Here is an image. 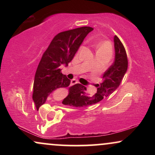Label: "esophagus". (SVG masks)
I'll return each mask as SVG.
<instances>
[{"label": "esophagus", "instance_id": "1", "mask_svg": "<svg viewBox=\"0 0 155 155\" xmlns=\"http://www.w3.org/2000/svg\"><path fill=\"white\" fill-rule=\"evenodd\" d=\"M78 83V81L76 79H72L71 81V85H74V84H76Z\"/></svg>", "mask_w": 155, "mask_h": 155}]
</instances>
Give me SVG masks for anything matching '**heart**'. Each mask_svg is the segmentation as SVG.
Instances as JSON below:
<instances>
[{
    "label": "heart",
    "mask_w": 155,
    "mask_h": 155,
    "mask_svg": "<svg viewBox=\"0 0 155 155\" xmlns=\"http://www.w3.org/2000/svg\"><path fill=\"white\" fill-rule=\"evenodd\" d=\"M97 51H108V52H111V44L107 41H104L100 42V43L97 44L96 45Z\"/></svg>",
    "instance_id": "1"
}]
</instances>
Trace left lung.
I'll list each match as a JSON object with an SVG mask.
<instances>
[{
	"instance_id": "1",
	"label": "left lung",
	"mask_w": 155,
	"mask_h": 155,
	"mask_svg": "<svg viewBox=\"0 0 155 155\" xmlns=\"http://www.w3.org/2000/svg\"><path fill=\"white\" fill-rule=\"evenodd\" d=\"M115 49V58L112 65L103 75V82L97 87V92L90 95L87 92V87L80 84H76L69 88L68 95L63 101V104L74 107H85L97 104L111 95L120 86L124 74L127 70V53L123 44L118 37H114Z\"/></svg>"
}]
</instances>
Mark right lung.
Masks as SVG:
<instances>
[{"instance_id":"right-lung-1","label":"right lung","mask_w":155,"mask_h":155,"mask_svg":"<svg viewBox=\"0 0 155 155\" xmlns=\"http://www.w3.org/2000/svg\"><path fill=\"white\" fill-rule=\"evenodd\" d=\"M92 30L91 27H81L61 32L52 39L35 72L33 99L37 110L53 91L70 85L71 80L62 74L60 68L71 61L84 39Z\"/></svg>"}]
</instances>
